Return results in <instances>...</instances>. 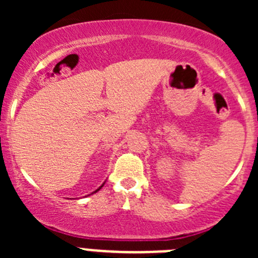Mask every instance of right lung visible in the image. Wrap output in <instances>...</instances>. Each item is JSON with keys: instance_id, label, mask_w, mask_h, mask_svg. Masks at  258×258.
Returning a JSON list of instances; mask_svg holds the SVG:
<instances>
[{"instance_id": "right-lung-1", "label": "right lung", "mask_w": 258, "mask_h": 258, "mask_svg": "<svg viewBox=\"0 0 258 258\" xmlns=\"http://www.w3.org/2000/svg\"><path fill=\"white\" fill-rule=\"evenodd\" d=\"M103 184H105V183H103ZM103 184H102V186H101V187H98V188H97V189H96V191H95V192H92V194H96V192H97V191H100V189H101V188H102V187H103ZM92 194H91V195H92Z\"/></svg>"}]
</instances>
